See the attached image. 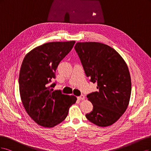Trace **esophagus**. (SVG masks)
<instances>
[{"label": "esophagus", "instance_id": "34e87169", "mask_svg": "<svg viewBox=\"0 0 151 151\" xmlns=\"http://www.w3.org/2000/svg\"><path fill=\"white\" fill-rule=\"evenodd\" d=\"M78 100H84L85 99V96L83 95H81L80 96L77 97Z\"/></svg>", "mask_w": 151, "mask_h": 151}]
</instances>
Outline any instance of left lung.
Wrapping results in <instances>:
<instances>
[{"label": "left lung", "mask_w": 151, "mask_h": 151, "mask_svg": "<svg viewBox=\"0 0 151 151\" xmlns=\"http://www.w3.org/2000/svg\"><path fill=\"white\" fill-rule=\"evenodd\" d=\"M75 50L90 81L97 91L87 95L93 110L86 114L91 122L106 127L114 124L127 109L131 94V79L123 58L104 44L77 42Z\"/></svg>", "instance_id": "8db88e82"}]
</instances>
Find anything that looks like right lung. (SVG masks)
Listing matches in <instances>:
<instances>
[{
  "label": "right lung",
  "instance_id": "obj_1",
  "mask_svg": "<svg viewBox=\"0 0 151 151\" xmlns=\"http://www.w3.org/2000/svg\"><path fill=\"white\" fill-rule=\"evenodd\" d=\"M75 41L51 42L37 46L27 54L19 77L22 104L33 120L45 127H52L64 120L76 97L53 91L52 80L61 61Z\"/></svg>",
  "mask_w": 151,
  "mask_h": 151
}]
</instances>
